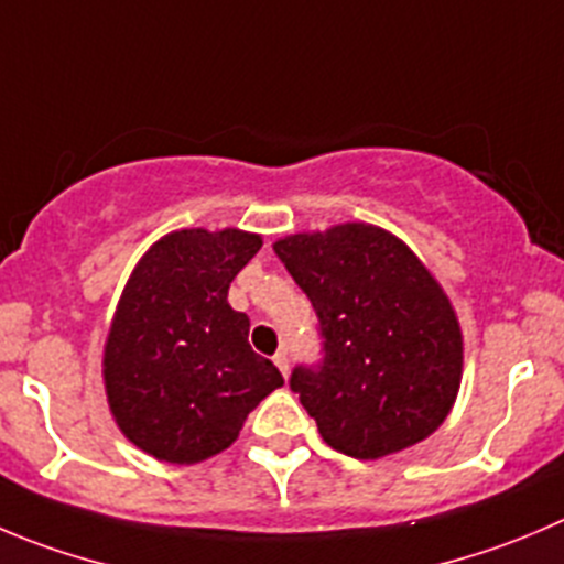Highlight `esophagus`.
<instances>
[{"mask_svg": "<svg viewBox=\"0 0 564 564\" xmlns=\"http://www.w3.org/2000/svg\"><path fill=\"white\" fill-rule=\"evenodd\" d=\"M273 366L282 371V377H288V373H291V366H288V354L285 351H279L276 357H273Z\"/></svg>", "mask_w": 564, "mask_h": 564, "instance_id": "34e87169", "label": "esophagus"}]
</instances>
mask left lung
<instances>
[{
    "instance_id": "left-lung-1",
    "label": "left lung",
    "mask_w": 564,
    "mask_h": 564,
    "mask_svg": "<svg viewBox=\"0 0 564 564\" xmlns=\"http://www.w3.org/2000/svg\"><path fill=\"white\" fill-rule=\"evenodd\" d=\"M273 251L318 315L324 362L296 368L291 388L326 446L382 459L426 440L457 401L465 348L421 257L366 221L285 235Z\"/></svg>"
}]
</instances>
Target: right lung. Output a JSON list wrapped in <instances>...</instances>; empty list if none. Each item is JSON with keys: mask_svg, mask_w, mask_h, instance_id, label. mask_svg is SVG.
<instances>
[{"mask_svg": "<svg viewBox=\"0 0 564 564\" xmlns=\"http://www.w3.org/2000/svg\"><path fill=\"white\" fill-rule=\"evenodd\" d=\"M262 238L238 227L163 235L127 279L101 357L110 415L132 446L193 465L238 440L249 412L285 384L249 346L229 282Z\"/></svg>", "mask_w": 564, "mask_h": 564, "instance_id": "add662e5", "label": "right lung"}]
</instances>
